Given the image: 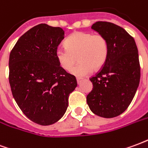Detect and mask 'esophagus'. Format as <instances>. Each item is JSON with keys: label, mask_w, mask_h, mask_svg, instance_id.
<instances>
[{"label": "esophagus", "mask_w": 148, "mask_h": 148, "mask_svg": "<svg viewBox=\"0 0 148 148\" xmlns=\"http://www.w3.org/2000/svg\"><path fill=\"white\" fill-rule=\"evenodd\" d=\"M76 79H77V84H80V83H81V82L82 81V78H81V77H77Z\"/></svg>", "instance_id": "1"}]
</instances>
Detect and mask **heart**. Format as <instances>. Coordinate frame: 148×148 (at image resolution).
<instances>
[{
    "label": "heart",
    "instance_id": "b5f03b06",
    "mask_svg": "<svg viewBox=\"0 0 148 148\" xmlns=\"http://www.w3.org/2000/svg\"><path fill=\"white\" fill-rule=\"evenodd\" d=\"M65 44L66 48L58 47L55 56L58 64L66 71H71L78 59L80 63L71 71L74 75L85 76L93 70L98 71L107 61L109 42L101 34L74 32L66 39Z\"/></svg>",
    "mask_w": 148,
    "mask_h": 148
}]
</instances>
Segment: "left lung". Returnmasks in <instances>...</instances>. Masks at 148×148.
<instances>
[{
    "label": "left lung",
    "instance_id": "8db88e82",
    "mask_svg": "<svg viewBox=\"0 0 148 148\" xmlns=\"http://www.w3.org/2000/svg\"><path fill=\"white\" fill-rule=\"evenodd\" d=\"M91 28L107 39L109 55L101 71L90 78L93 90L87 104L94 114L116 117L127 109L140 84L138 49L133 38L116 24L99 21Z\"/></svg>",
    "mask_w": 148,
    "mask_h": 148
}]
</instances>
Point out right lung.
Returning <instances> with one entry per match:
<instances>
[{
  "instance_id": "right-lung-1",
  "label": "right lung",
  "mask_w": 148,
  "mask_h": 148,
  "mask_svg": "<svg viewBox=\"0 0 148 148\" xmlns=\"http://www.w3.org/2000/svg\"><path fill=\"white\" fill-rule=\"evenodd\" d=\"M61 27L35 26L18 39L9 55V83L21 111L40 125L61 119L77 87L74 75L58 64L55 52L64 39Z\"/></svg>"
}]
</instances>
